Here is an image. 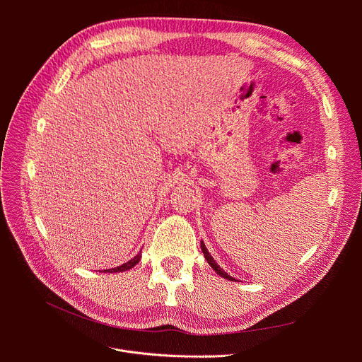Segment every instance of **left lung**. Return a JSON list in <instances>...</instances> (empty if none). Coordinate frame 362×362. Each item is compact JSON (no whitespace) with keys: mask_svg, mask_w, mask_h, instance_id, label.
Wrapping results in <instances>:
<instances>
[{"mask_svg":"<svg viewBox=\"0 0 362 362\" xmlns=\"http://www.w3.org/2000/svg\"><path fill=\"white\" fill-rule=\"evenodd\" d=\"M201 249H202V252H204V257H205V259H206V262L208 264H210L211 267H213V270L217 273V275H221L222 278H225V279H229V281H235V278H233L231 275H228V273L217 264V262L213 259V257H211V254L210 252H208V249L205 247V245H204V242H201Z\"/></svg>","mask_w":362,"mask_h":362,"instance_id":"8db88e82","label":"left lung"}]
</instances>
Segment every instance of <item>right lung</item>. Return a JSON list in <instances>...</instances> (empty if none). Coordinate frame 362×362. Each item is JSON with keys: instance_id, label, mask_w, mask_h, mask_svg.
Masks as SVG:
<instances>
[{"instance_id": "right-lung-1", "label": "right lung", "mask_w": 362, "mask_h": 362, "mask_svg": "<svg viewBox=\"0 0 362 362\" xmlns=\"http://www.w3.org/2000/svg\"><path fill=\"white\" fill-rule=\"evenodd\" d=\"M140 258H141V255L140 254H137L134 258H131L129 261H127V262H124L122 266H117V267H113V269H105L104 270V273H117V272H127V270H129V269H133L137 262L140 261Z\"/></svg>"}]
</instances>
